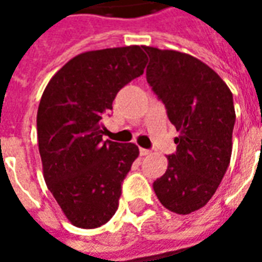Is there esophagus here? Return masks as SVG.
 Here are the masks:
<instances>
[{
  "label": "esophagus",
  "instance_id": "34e87169",
  "mask_svg": "<svg viewBox=\"0 0 262 262\" xmlns=\"http://www.w3.org/2000/svg\"><path fill=\"white\" fill-rule=\"evenodd\" d=\"M150 153H151V151H150V150H147V148L140 147V154H142V156H148Z\"/></svg>",
  "mask_w": 262,
  "mask_h": 262
}]
</instances>
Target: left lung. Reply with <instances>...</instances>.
<instances>
[{"instance_id": "1", "label": "left lung", "mask_w": 262, "mask_h": 262, "mask_svg": "<svg viewBox=\"0 0 262 262\" xmlns=\"http://www.w3.org/2000/svg\"><path fill=\"white\" fill-rule=\"evenodd\" d=\"M147 82L180 136L168 167L153 184L161 205L188 214L213 196L231 157L233 95L217 73L191 54L144 46Z\"/></svg>"}]
</instances>
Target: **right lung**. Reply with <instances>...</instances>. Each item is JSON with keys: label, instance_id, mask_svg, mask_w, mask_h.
I'll list each match as a JSON object with an SVG mask.
<instances>
[{"label": "right lung", "instance_id": "1", "mask_svg": "<svg viewBox=\"0 0 262 262\" xmlns=\"http://www.w3.org/2000/svg\"><path fill=\"white\" fill-rule=\"evenodd\" d=\"M140 46L85 52L52 77L37 109V142L49 191L71 225L95 229L116 212L139 156L133 143L102 140L116 94L144 73Z\"/></svg>", "mask_w": 262, "mask_h": 262}]
</instances>
